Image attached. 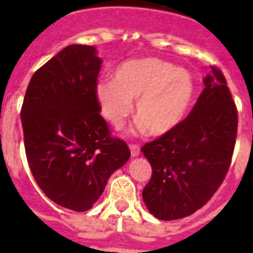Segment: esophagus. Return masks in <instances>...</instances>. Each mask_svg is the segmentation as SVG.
Listing matches in <instances>:
<instances>
[{"label": "esophagus", "mask_w": 253, "mask_h": 253, "mask_svg": "<svg viewBox=\"0 0 253 253\" xmlns=\"http://www.w3.org/2000/svg\"><path fill=\"white\" fill-rule=\"evenodd\" d=\"M130 151L132 158H136V156L140 155V148H139L138 144H130Z\"/></svg>", "instance_id": "34e87169"}]
</instances>
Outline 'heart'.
Instances as JSON below:
<instances>
[{"label":"heart","mask_w":253,"mask_h":253,"mask_svg":"<svg viewBox=\"0 0 253 253\" xmlns=\"http://www.w3.org/2000/svg\"><path fill=\"white\" fill-rule=\"evenodd\" d=\"M94 93L103 118L117 128L132 113L136 99L138 127L160 136L185 119L196 95V83L189 71L169 61L140 57L119 64L114 80H99Z\"/></svg>","instance_id":"heart-1"}]
</instances>
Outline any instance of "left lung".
<instances>
[{"mask_svg":"<svg viewBox=\"0 0 253 253\" xmlns=\"http://www.w3.org/2000/svg\"><path fill=\"white\" fill-rule=\"evenodd\" d=\"M190 114L168 134L142 147L152 167L143 201L158 219L192 215L223 182L238 131V111L223 73L211 67Z\"/></svg>","mask_w":253,"mask_h":253,"instance_id":"8db88e82","label":"left lung"}]
</instances>
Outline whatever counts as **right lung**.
<instances>
[{
    "instance_id": "add662e5",
    "label": "right lung",
    "mask_w": 253,
    "mask_h": 253,
    "mask_svg": "<svg viewBox=\"0 0 253 253\" xmlns=\"http://www.w3.org/2000/svg\"><path fill=\"white\" fill-rule=\"evenodd\" d=\"M102 60L93 45L61 49L34 73L21 110L29 167L39 188L73 211L93 208L130 150L111 138L95 85Z\"/></svg>"
}]
</instances>
